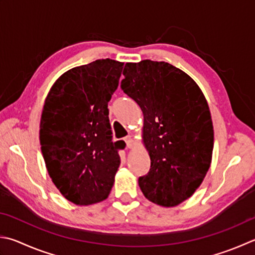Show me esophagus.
Masks as SVG:
<instances>
[{
  "label": "esophagus",
  "instance_id": "1",
  "mask_svg": "<svg viewBox=\"0 0 255 255\" xmlns=\"http://www.w3.org/2000/svg\"><path fill=\"white\" fill-rule=\"evenodd\" d=\"M124 141H126V143H127V146H128V148H131V147L133 146V140H132V136H129V135L126 136V137H124Z\"/></svg>",
  "mask_w": 255,
  "mask_h": 255
}]
</instances>
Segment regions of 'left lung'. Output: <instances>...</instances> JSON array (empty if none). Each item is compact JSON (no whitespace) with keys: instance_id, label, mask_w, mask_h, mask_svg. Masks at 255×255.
<instances>
[{"instance_id":"1","label":"left lung","mask_w":255,"mask_h":255,"mask_svg":"<svg viewBox=\"0 0 255 255\" xmlns=\"http://www.w3.org/2000/svg\"><path fill=\"white\" fill-rule=\"evenodd\" d=\"M121 89L140 105L151 158L138 185L147 200L175 206L202 183L212 160L214 132L208 102L193 79L166 62L127 63Z\"/></svg>"}]
</instances>
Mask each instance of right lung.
<instances>
[{"mask_svg":"<svg viewBox=\"0 0 255 255\" xmlns=\"http://www.w3.org/2000/svg\"><path fill=\"white\" fill-rule=\"evenodd\" d=\"M123 63L97 60L62 74L43 107L40 143L50 177L78 205L108 198L120 163L122 141L112 142L108 103Z\"/></svg>","mask_w":255,"mask_h":255,"instance_id":"1","label":"right lung"}]
</instances>
